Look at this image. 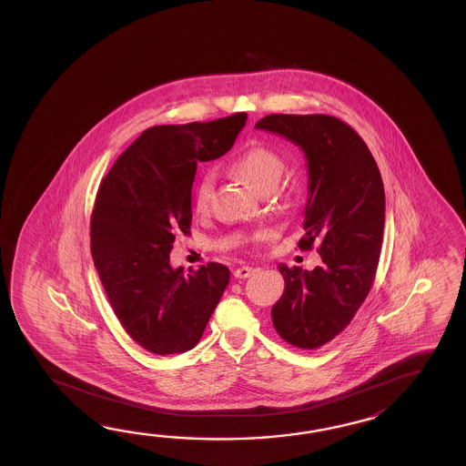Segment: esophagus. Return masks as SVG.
Listing matches in <instances>:
<instances>
[{
    "label": "esophagus",
    "mask_w": 466,
    "mask_h": 466,
    "mask_svg": "<svg viewBox=\"0 0 466 466\" xmlns=\"http://www.w3.org/2000/svg\"><path fill=\"white\" fill-rule=\"evenodd\" d=\"M257 269L251 267H241L238 268L237 271H235V278H239V279H245V278H249L253 273H255Z\"/></svg>",
    "instance_id": "obj_1"
}]
</instances>
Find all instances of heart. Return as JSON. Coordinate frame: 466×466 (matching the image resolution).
I'll use <instances>...</instances> for the list:
<instances>
[{"label": "heart", "mask_w": 466, "mask_h": 466, "mask_svg": "<svg viewBox=\"0 0 466 466\" xmlns=\"http://www.w3.org/2000/svg\"><path fill=\"white\" fill-rule=\"evenodd\" d=\"M231 168L235 169L251 188L267 191L277 187L278 181L285 171V161L277 151L258 145L239 153L237 158L231 161ZM213 187H215L213 173H205L198 179L193 191V208L198 213H205L208 209Z\"/></svg>", "instance_id": "b5f03b06"}]
</instances>
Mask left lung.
<instances>
[{
	"label": "left lung",
	"mask_w": 466,
	"mask_h": 466,
	"mask_svg": "<svg viewBox=\"0 0 466 466\" xmlns=\"http://www.w3.org/2000/svg\"><path fill=\"white\" fill-rule=\"evenodd\" d=\"M255 128L293 141L308 159V201L299 249L317 243L313 271L278 265L285 291L271 308L278 335L317 350L339 335L367 299L385 227V188L367 143L329 115H268Z\"/></svg>",
	"instance_id": "8db88e82"
}]
</instances>
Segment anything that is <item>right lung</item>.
I'll return each mask as SVG.
<instances>
[{
	"label": "right lung",
	"mask_w": 466,
	"mask_h": 466,
	"mask_svg": "<svg viewBox=\"0 0 466 466\" xmlns=\"http://www.w3.org/2000/svg\"><path fill=\"white\" fill-rule=\"evenodd\" d=\"M247 118L235 113L145 129L99 183L91 257L121 327L149 353L197 347L228 287L225 265L208 263L185 275L169 265V251L175 238L189 235L197 165L223 157Z\"/></svg>",
	"instance_id": "add662e5"
}]
</instances>
